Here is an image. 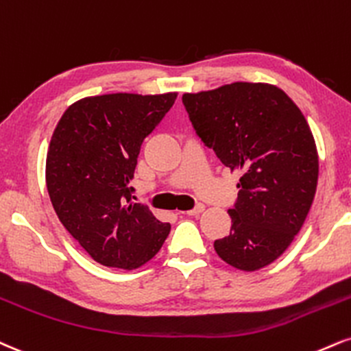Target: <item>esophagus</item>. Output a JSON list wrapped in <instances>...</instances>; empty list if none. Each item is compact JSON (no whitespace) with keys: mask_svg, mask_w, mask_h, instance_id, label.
I'll return each mask as SVG.
<instances>
[{"mask_svg":"<svg viewBox=\"0 0 351 351\" xmlns=\"http://www.w3.org/2000/svg\"><path fill=\"white\" fill-rule=\"evenodd\" d=\"M201 213H204V206H196V208H194V209L184 210L183 214H186V216H199Z\"/></svg>","mask_w":351,"mask_h":351,"instance_id":"obj_1","label":"esophagus"}]
</instances>
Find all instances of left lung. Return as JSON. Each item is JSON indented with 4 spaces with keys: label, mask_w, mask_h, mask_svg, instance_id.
Listing matches in <instances>:
<instances>
[{
    "label": "left lung",
    "mask_w": 351,
    "mask_h": 351,
    "mask_svg": "<svg viewBox=\"0 0 351 351\" xmlns=\"http://www.w3.org/2000/svg\"><path fill=\"white\" fill-rule=\"evenodd\" d=\"M183 104L201 141L242 175L230 234L214 242L217 255L242 271L267 267L301 230L315 196L319 155L306 117L269 83L184 93Z\"/></svg>",
    "instance_id": "8db88e82"
}]
</instances>
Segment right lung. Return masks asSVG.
<instances>
[{
    "label": "right lung",
    "instance_id": "right-lung-1",
    "mask_svg": "<svg viewBox=\"0 0 351 351\" xmlns=\"http://www.w3.org/2000/svg\"><path fill=\"white\" fill-rule=\"evenodd\" d=\"M176 93L88 96L55 128L45 183L58 219L88 255L135 269L157 255L171 226L130 202L129 183L143 138L170 111Z\"/></svg>",
    "mask_w": 351,
    "mask_h": 351
}]
</instances>
